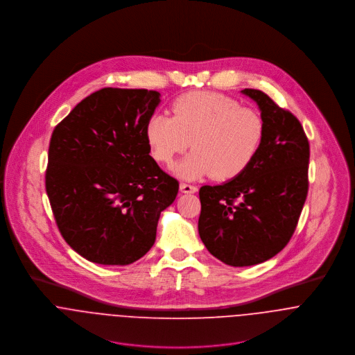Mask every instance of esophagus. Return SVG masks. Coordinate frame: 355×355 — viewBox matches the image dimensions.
Wrapping results in <instances>:
<instances>
[{"label":"esophagus","instance_id":"34e87169","mask_svg":"<svg viewBox=\"0 0 355 355\" xmlns=\"http://www.w3.org/2000/svg\"><path fill=\"white\" fill-rule=\"evenodd\" d=\"M197 190L198 189L196 186H191L187 183H180V191L184 194H194V193H197Z\"/></svg>","mask_w":355,"mask_h":355}]
</instances>
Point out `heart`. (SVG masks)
<instances>
[{
    "label": "heart",
    "mask_w": 355,
    "mask_h": 355,
    "mask_svg": "<svg viewBox=\"0 0 355 355\" xmlns=\"http://www.w3.org/2000/svg\"><path fill=\"white\" fill-rule=\"evenodd\" d=\"M145 138L157 162L172 164L178 154L191 153L175 166L187 180L213 175L217 180L241 176L257 158L265 138L261 114L213 92H191L172 103V117L153 114Z\"/></svg>",
    "instance_id": "obj_1"
}]
</instances>
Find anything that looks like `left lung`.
<instances>
[{
	"label": "left lung",
	"mask_w": 355,
	"mask_h": 355,
	"mask_svg": "<svg viewBox=\"0 0 355 355\" xmlns=\"http://www.w3.org/2000/svg\"><path fill=\"white\" fill-rule=\"evenodd\" d=\"M265 124L262 148L238 178L200 190L198 232L209 253L231 266L261 263L290 242L309 182L310 148L300 120L265 93L245 89Z\"/></svg>",
	"instance_id": "obj_1"
}]
</instances>
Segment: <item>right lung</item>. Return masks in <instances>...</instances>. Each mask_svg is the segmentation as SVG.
I'll return each instance as SVG.
<instances>
[{"label": "right lung", "mask_w": 355, "mask_h": 355, "mask_svg": "<svg viewBox=\"0 0 355 355\" xmlns=\"http://www.w3.org/2000/svg\"><path fill=\"white\" fill-rule=\"evenodd\" d=\"M158 92L106 87L79 102L54 128L46 193L65 242L101 265H128L155 242L175 201L176 179L149 154L145 125Z\"/></svg>", "instance_id": "right-lung-1"}]
</instances>
